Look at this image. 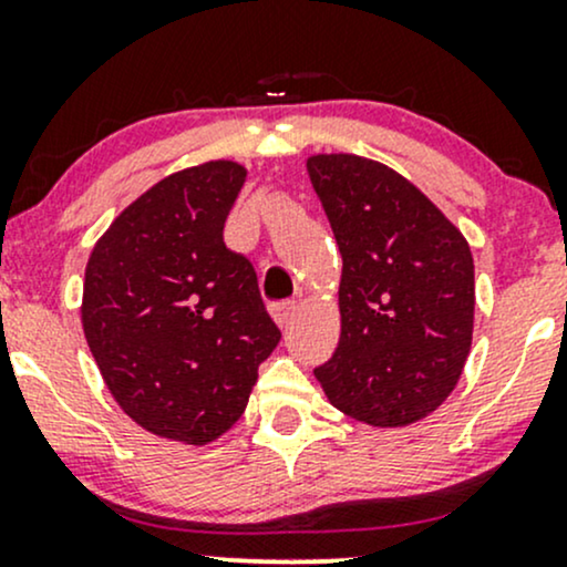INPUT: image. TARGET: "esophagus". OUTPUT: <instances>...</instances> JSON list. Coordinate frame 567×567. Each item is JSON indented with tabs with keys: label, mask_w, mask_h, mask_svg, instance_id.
<instances>
[{
	"label": "esophagus",
	"mask_w": 567,
	"mask_h": 567,
	"mask_svg": "<svg viewBox=\"0 0 567 567\" xmlns=\"http://www.w3.org/2000/svg\"><path fill=\"white\" fill-rule=\"evenodd\" d=\"M298 306L292 301H285V303H277L275 309H271V315H275V322L279 324V328H288V324L292 322V317H296Z\"/></svg>",
	"instance_id": "obj_1"
}]
</instances>
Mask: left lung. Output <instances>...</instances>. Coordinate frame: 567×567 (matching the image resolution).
Instances as JSON below:
<instances>
[{"label":"left lung","mask_w":567,"mask_h":567,"mask_svg":"<svg viewBox=\"0 0 567 567\" xmlns=\"http://www.w3.org/2000/svg\"><path fill=\"white\" fill-rule=\"evenodd\" d=\"M343 258L341 341L315 370L338 410L408 426L461 379L474 328L470 243L426 194L357 154L306 159Z\"/></svg>","instance_id":"obj_1"}]
</instances>
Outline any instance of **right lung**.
<instances>
[{"label": "right lung", "mask_w": 567, "mask_h": 567, "mask_svg": "<svg viewBox=\"0 0 567 567\" xmlns=\"http://www.w3.org/2000/svg\"><path fill=\"white\" fill-rule=\"evenodd\" d=\"M245 175L231 159L167 175L90 252L84 338L120 408L157 437L218 440L282 338L252 264L224 243Z\"/></svg>", "instance_id": "1"}]
</instances>
